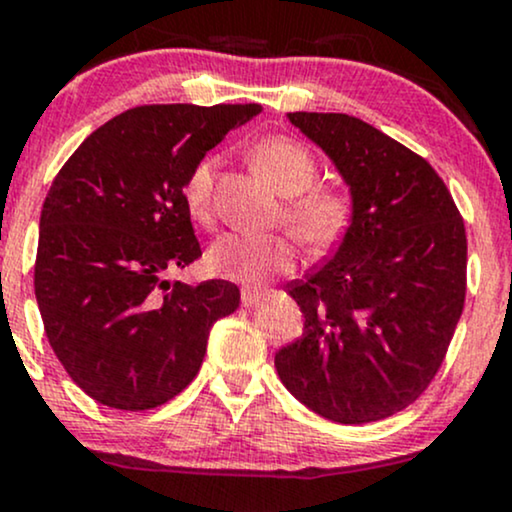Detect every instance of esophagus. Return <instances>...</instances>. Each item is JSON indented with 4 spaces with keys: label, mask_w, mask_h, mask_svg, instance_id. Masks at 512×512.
<instances>
[{
    "label": "esophagus",
    "mask_w": 512,
    "mask_h": 512,
    "mask_svg": "<svg viewBox=\"0 0 512 512\" xmlns=\"http://www.w3.org/2000/svg\"><path fill=\"white\" fill-rule=\"evenodd\" d=\"M262 293L252 291V289H243V293H240V301H243L245 308H255V305L262 303Z\"/></svg>",
    "instance_id": "34e87169"
}]
</instances>
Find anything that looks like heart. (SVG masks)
<instances>
[{
    "mask_svg": "<svg viewBox=\"0 0 512 512\" xmlns=\"http://www.w3.org/2000/svg\"><path fill=\"white\" fill-rule=\"evenodd\" d=\"M252 156L274 190L291 197L284 207V219L296 238L315 252L332 248L351 223L349 192L334 185H313L317 180L313 151L291 137L262 139ZM216 166L219 158H202L185 180L182 195L197 221L211 216ZM207 264L211 272L226 279L264 284L276 274L291 272L296 264V245L289 236L226 233L209 248Z\"/></svg>",
    "mask_w": 512,
    "mask_h": 512,
    "instance_id": "1",
    "label": "heart"
}]
</instances>
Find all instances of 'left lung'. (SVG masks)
Listing matches in <instances>:
<instances>
[{"instance_id": "8db88e82", "label": "left lung", "mask_w": 512, "mask_h": 512, "mask_svg": "<svg viewBox=\"0 0 512 512\" xmlns=\"http://www.w3.org/2000/svg\"><path fill=\"white\" fill-rule=\"evenodd\" d=\"M332 158L351 223L332 257L286 286L303 337L274 356L298 402L337 424L397 414L431 385L467 293L464 221L440 175L344 113H289Z\"/></svg>"}]
</instances>
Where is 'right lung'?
Masks as SVG:
<instances>
[{"label": "right lung", "instance_id": "add662e5", "mask_svg": "<svg viewBox=\"0 0 512 512\" xmlns=\"http://www.w3.org/2000/svg\"><path fill=\"white\" fill-rule=\"evenodd\" d=\"M262 105H139L88 134L40 211L35 298L69 378L113 409L144 411L185 390L236 284L170 281L202 248L185 180Z\"/></svg>", "mask_w": 512, "mask_h": 512}]
</instances>
